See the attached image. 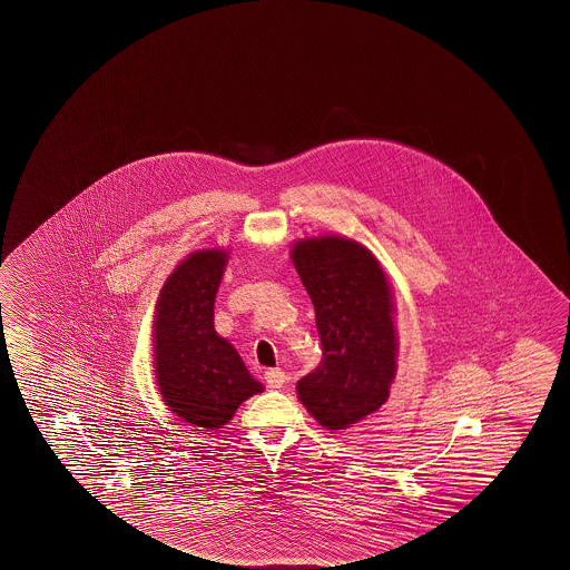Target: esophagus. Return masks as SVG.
Segmentation results:
<instances>
[{
    "label": "esophagus",
    "instance_id": "1",
    "mask_svg": "<svg viewBox=\"0 0 570 570\" xmlns=\"http://www.w3.org/2000/svg\"><path fill=\"white\" fill-rule=\"evenodd\" d=\"M264 382L266 385L271 387V390H281L284 382H286V375L282 370H268L266 374H264Z\"/></svg>",
    "mask_w": 570,
    "mask_h": 570
}]
</instances>
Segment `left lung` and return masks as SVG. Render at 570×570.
Masks as SVG:
<instances>
[{
  "label": "left lung",
  "instance_id": "8db88e82",
  "mask_svg": "<svg viewBox=\"0 0 570 570\" xmlns=\"http://www.w3.org/2000/svg\"><path fill=\"white\" fill-rule=\"evenodd\" d=\"M292 261L322 342V362L298 382L299 402L327 430L352 428L390 395L397 352L392 292L372 253L354 240H299Z\"/></svg>",
  "mask_w": 570,
  "mask_h": 570
}]
</instances>
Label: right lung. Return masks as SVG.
<instances>
[{"instance_id":"obj_1","label":"right lung","mask_w":570,"mask_h":570,"mask_svg":"<svg viewBox=\"0 0 570 570\" xmlns=\"http://www.w3.org/2000/svg\"><path fill=\"white\" fill-rule=\"evenodd\" d=\"M226 254L203 250L180 262L160 289L155 316L157 382L170 411L218 430L262 392L233 345L215 332V296Z\"/></svg>"}]
</instances>
